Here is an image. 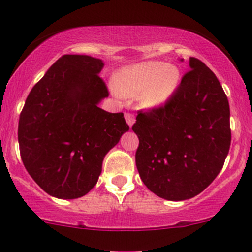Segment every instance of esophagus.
<instances>
[{
	"label": "esophagus",
	"mask_w": 252,
	"mask_h": 252,
	"mask_svg": "<svg viewBox=\"0 0 252 252\" xmlns=\"http://www.w3.org/2000/svg\"><path fill=\"white\" fill-rule=\"evenodd\" d=\"M125 119H126L127 124H128V126L131 127L132 125H133V123H134V114H132V113H126V114H125Z\"/></svg>",
	"instance_id": "34e87169"
}]
</instances>
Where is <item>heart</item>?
<instances>
[{
  "label": "heart",
  "mask_w": 252,
  "mask_h": 252,
  "mask_svg": "<svg viewBox=\"0 0 252 252\" xmlns=\"http://www.w3.org/2000/svg\"><path fill=\"white\" fill-rule=\"evenodd\" d=\"M114 81L120 94L141 95L144 108H157L165 104L175 93L180 72L175 66L148 61L121 69Z\"/></svg>",
  "instance_id": "obj_1"
}]
</instances>
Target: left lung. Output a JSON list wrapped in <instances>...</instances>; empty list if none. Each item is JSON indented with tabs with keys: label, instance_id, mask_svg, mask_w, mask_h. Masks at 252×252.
<instances>
[{
	"label": "left lung",
	"instance_id": "8db88e82",
	"mask_svg": "<svg viewBox=\"0 0 252 252\" xmlns=\"http://www.w3.org/2000/svg\"><path fill=\"white\" fill-rule=\"evenodd\" d=\"M170 99L139 110L136 166L144 185L169 201L195 197L217 178L230 148L229 101L216 74L196 57Z\"/></svg>",
	"mask_w": 252,
	"mask_h": 252
}]
</instances>
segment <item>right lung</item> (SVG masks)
<instances>
[{
	"mask_svg": "<svg viewBox=\"0 0 252 252\" xmlns=\"http://www.w3.org/2000/svg\"><path fill=\"white\" fill-rule=\"evenodd\" d=\"M101 60L63 55L33 87L18 124L21 158L49 195L78 198L95 186L105 154L128 131L123 113L98 106L109 95Z\"/></svg>",
	"mask_w": 252,
	"mask_h": 252,
	"instance_id": "obj_1",
	"label": "right lung"
}]
</instances>
